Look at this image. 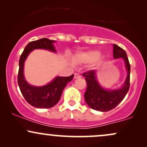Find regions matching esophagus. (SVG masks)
Listing matches in <instances>:
<instances>
[{"mask_svg": "<svg viewBox=\"0 0 147 147\" xmlns=\"http://www.w3.org/2000/svg\"><path fill=\"white\" fill-rule=\"evenodd\" d=\"M80 77H81V75L78 73H75V75H74V79H78V78H80Z\"/></svg>", "mask_w": 147, "mask_h": 147, "instance_id": "1", "label": "esophagus"}]
</instances>
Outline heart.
<instances>
[{
    "instance_id": "1",
    "label": "heart",
    "mask_w": 147,
    "mask_h": 147,
    "mask_svg": "<svg viewBox=\"0 0 147 147\" xmlns=\"http://www.w3.org/2000/svg\"><path fill=\"white\" fill-rule=\"evenodd\" d=\"M104 57L100 56L98 50H89L77 52L72 57V61L75 64L90 63L94 62L95 65H99L104 62Z\"/></svg>"
}]
</instances>
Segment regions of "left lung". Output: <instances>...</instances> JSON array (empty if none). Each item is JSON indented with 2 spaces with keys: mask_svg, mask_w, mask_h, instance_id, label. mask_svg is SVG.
I'll return each instance as SVG.
<instances>
[{
  "mask_svg": "<svg viewBox=\"0 0 147 147\" xmlns=\"http://www.w3.org/2000/svg\"><path fill=\"white\" fill-rule=\"evenodd\" d=\"M114 59L122 58L127 70V76L122 86L115 90L104 89L97 79L96 70H89L83 74L87 83V88L84 94L86 104L94 110L106 112L115 108L125 97L130 87L131 66L126 52L118 45L113 44Z\"/></svg>",
  "mask_w": 147,
  "mask_h": 147,
  "instance_id": "obj_1",
  "label": "left lung"
}]
</instances>
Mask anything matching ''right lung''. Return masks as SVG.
<instances>
[{"label": "right lung", "instance_id": "1", "mask_svg": "<svg viewBox=\"0 0 147 147\" xmlns=\"http://www.w3.org/2000/svg\"><path fill=\"white\" fill-rule=\"evenodd\" d=\"M53 40L43 38L30 42L26 45L19 59V70L18 73V84L25 100L31 106L38 109H49L58 103L62 92L67 84L71 82L74 75L70 77H56L51 82L43 86L30 85L25 80L23 74L25 61L29 54L36 49H43L56 52Z\"/></svg>", "mask_w": 147, "mask_h": 147}]
</instances>
